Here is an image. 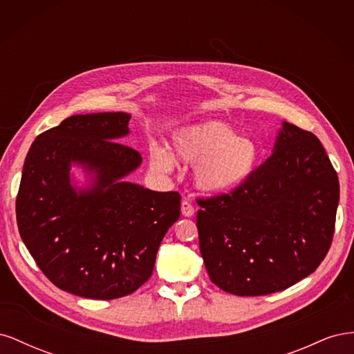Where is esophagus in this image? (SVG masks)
<instances>
[{
  "instance_id": "obj_1",
  "label": "esophagus",
  "mask_w": 354,
  "mask_h": 354,
  "mask_svg": "<svg viewBox=\"0 0 354 354\" xmlns=\"http://www.w3.org/2000/svg\"><path fill=\"white\" fill-rule=\"evenodd\" d=\"M181 214H183L185 217H192L195 214L194 203H192L189 199L181 201Z\"/></svg>"
}]
</instances>
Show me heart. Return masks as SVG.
<instances>
[{
	"instance_id": "heart-1",
	"label": "heart",
	"mask_w": 354,
	"mask_h": 354,
	"mask_svg": "<svg viewBox=\"0 0 354 354\" xmlns=\"http://www.w3.org/2000/svg\"><path fill=\"white\" fill-rule=\"evenodd\" d=\"M174 155L196 164L195 178L201 189L223 194L241 186L260 160V149L248 137L236 136L232 127L207 121L183 128L173 138ZM151 162L159 171H171L174 160L162 149H152Z\"/></svg>"
}]
</instances>
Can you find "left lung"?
I'll return each instance as SVG.
<instances>
[{
  "label": "left lung",
  "mask_w": 354,
  "mask_h": 354,
  "mask_svg": "<svg viewBox=\"0 0 354 354\" xmlns=\"http://www.w3.org/2000/svg\"><path fill=\"white\" fill-rule=\"evenodd\" d=\"M339 183L319 138L283 122L274 152L229 194L198 198L199 248L212 283L241 297L312 274L335 230Z\"/></svg>",
  "instance_id": "1"
}]
</instances>
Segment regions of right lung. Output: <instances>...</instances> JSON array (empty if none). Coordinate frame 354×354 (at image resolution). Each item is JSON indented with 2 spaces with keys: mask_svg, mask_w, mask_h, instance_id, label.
Returning a JSON list of instances; mask_svg holds the SVG:
<instances>
[{
  "mask_svg": "<svg viewBox=\"0 0 354 354\" xmlns=\"http://www.w3.org/2000/svg\"><path fill=\"white\" fill-rule=\"evenodd\" d=\"M130 115H73L41 133L25 159L16 218L32 259L57 288L93 299L130 295L147 282L167 230L180 218L178 192L121 181L142 162L120 143ZM71 160L98 173L91 190L68 183Z\"/></svg>",
  "mask_w": 354,
  "mask_h": 354,
  "instance_id": "right-lung-1",
  "label": "right lung"
}]
</instances>
